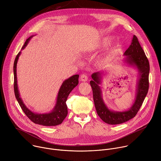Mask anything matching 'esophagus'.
I'll list each match as a JSON object with an SVG mask.
<instances>
[{"instance_id": "1", "label": "esophagus", "mask_w": 161, "mask_h": 161, "mask_svg": "<svg viewBox=\"0 0 161 161\" xmlns=\"http://www.w3.org/2000/svg\"><path fill=\"white\" fill-rule=\"evenodd\" d=\"M80 80L81 81H86L88 80V77L85 74H83L81 75V77H80Z\"/></svg>"}]
</instances>
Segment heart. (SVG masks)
I'll use <instances>...</instances> for the list:
<instances>
[{
    "instance_id": "b5f03b06",
    "label": "heart",
    "mask_w": 161,
    "mask_h": 161,
    "mask_svg": "<svg viewBox=\"0 0 161 161\" xmlns=\"http://www.w3.org/2000/svg\"><path fill=\"white\" fill-rule=\"evenodd\" d=\"M111 41L110 38H106L104 39H103L99 43V47H104V46L107 45ZM106 59H108V57L106 58Z\"/></svg>"
}]
</instances>
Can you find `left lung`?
Masks as SVG:
<instances>
[{
    "mask_svg": "<svg viewBox=\"0 0 161 161\" xmlns=\"http://www.w3.org/2000/svg\"><path fill=\"white\" fill-rule=\"evenodd\" d=\"M124 61L129 65L135 66L139 71L140 78L137 83L136 99L132 106L125 111H114L109 109L102 97V91L99 85L101 82L102 73L92 75V80L90 83L92 88L93 98L96 111L99 117L106 124L116 125L125 122L134 118L140 110L148 93L149 87L150 65L148 60L142 48L137 37L133 36L132 42L124 54Z\"/></svg>",
    "mask_w": 161,
    "mask_h": 161,
    "instance_id": "1",
    "label": "left lung"
}]
</instances>
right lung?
Masks as SVG:
<instances>
[{
	"label": "right lung",
	"mask_w": 161,
	"mask_h": 161,
	"mask_svg": "<svg viewBox=\"0 0 161 161\" xmlns=\"http://www.w3.org/2000/svg\"><path fill=\"white\" fill-rule=\"evenodd\" d=\"M33 36L29 37L25 41L24 45L23 46L21 50L24 49L28 42ZM21 54L19 52L16 55L13 66L14 71V91L15 97L18 102L21 108L23 111L25 113L27 117L34 123L44 125V126H55L62 124L63 120L67 115V107L66 105V101L67 99L68 96L69 95L73 89L76 87L78 84V75H75L65 80L62 84L60 90L58 91V96L57 97L56 104L53 109V110L49 113L45 114H38L35 113L31 111L29 109L27 108L25 104L21 100L20 97L19 91L17 85V76H16V65L17 62L19 58V56Z\"/></svg>",
	"instance_id": "right-lung-1"
}]
</instances>
